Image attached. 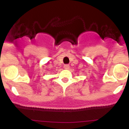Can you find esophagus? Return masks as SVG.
Instances as JSON below:
<instances>
[{
    "mask_svg": "<svg viewBox=\"0 0 129 129\" xmlns=\"http://www.w3.org/2000/svg\"><path fill=\"white\" fill-rule=\"evenodd\" d=\"M63 67H64L65 69H69L70 68V66H69V65H68V64H66V65H64Z\"/></svg>",
    "mask_w": 129,
    "mask_h": 129,
    "instance_id": "obj_1",
    "label": "esophagus"
}]
</instances>
